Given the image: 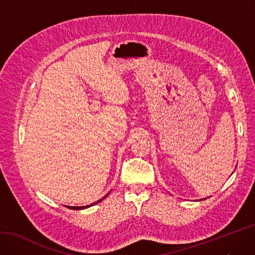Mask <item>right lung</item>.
<instances>
[{
  "label": "right lung",
  "instance_id": "1",
  "mask_svg": "<svg viewBox=\"0 0 255 255\" xmlns=\"http://www.w3.org/2000/svg\"><path fill=\"white\" fill-rule=\"evenodd\" d=\"M105 198H106V197H104V198H103V199H101V200H99V201H97V202L93 203V204H91V205H87V206H80V207H76V206H67V208H70V209H73V210H77V209H84V208H88V207H90V206H93V205L97 204V203L101 202V201H103V200H104Z\"/></svg>",
  "mask_w": 255,
  "mask_h": 255
}]
</instances>
